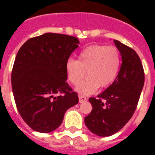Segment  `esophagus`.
<instances>
[{"label":"esophagus","mask_w":155,"mask_h":155,"mask_svg":"<svg viewBox=\"0 0 155 155\" xmlns=\"http://www.w3.org/2000/svg\"><path fill=\"white\" fill-rule=\"evenodd\" d=\"M87 98L84 97V96H83V95H79V102L80 103H84V102L87 101Z\"/></svg>","instance_id":"1"}]
</instances>
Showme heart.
<instances>
[{"mask_svg": "<svg viewBox=\"0 0 155 155\" xmlns=\"http://www.w3.org/2000/svg\"><path fill=\"white\" fill-rule=\"evenodd\" d=\"M120 65V54L115 47L92 45L83 49L78 59L69 58L65 70L68 80L77 86L86 75L77 90L84 94H91L101 88L109 87L116 80Z\"/></svg>", "mask_w": 155, "mask_h": 155, "instance_id": "obj_1", "label": "heart"}]
</instances>
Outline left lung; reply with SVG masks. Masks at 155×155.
Instances as JSON below:
<instances>
[{
    "mask_svg": "<svg viewBox=\"0 0 155 155\" xmlns=\"http://www.w3.org/2000/svg\"><path fill=\"white\" fill-rule=\"evenodd\" d=\"M122 63L114 82L97 98H89L92 105L85 117V125L94 134L108 137L121 130L136 110L143 88L145 75L139 56L134 50L114 40Z\"/></svg>",
    "mask_w": 155,
    "mask_h": 155,
    "instance_id": "obj_1",
    "label": "left lung"
}]
</instances>
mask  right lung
<instances>
[{"instance_id":"1","label":"right lung","mask_w":155,"mask_h":155,"mask_svg":"<svg viewBox=\"0 0 155 155\" xmlns=\"http://www.w3.org/2000/svg\"><path fill=\"white\" fill-rule=\"evenodd\" d=\"M79 43L73 36L46 33L27 40L18 51L11 75L13 97L21 117L35 131L55 130L66 111L79 102L65 70Z\"/></svg>"}]
</instances>
